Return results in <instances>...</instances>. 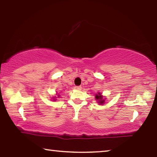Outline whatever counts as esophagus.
<instances>
[{
	"instance_id": "34e87169",
	"label": "esophagus",
	"mask_w": 157,
	"mask_h": 157,
	"mask_svg": "<svg viewBox=\"0 0 157 157\" xmlns=\"http://www.w3.org/2000/svg\"><path fill=\"white\" fill-rule=\"evenodd\" d=\"M75 89L77 90H80L82 89V86H75Z\"/></svg>"
}]
</instances>
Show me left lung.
<instances>
[{"mask_svg":"<svg viewBox=\"0 0 157 157\" xmlns=\"http://www.w3.org/2000/svg\"><path fill=\"white\" fill-rule=\"evenodd\" d=\"M95 98H96V100H99L98 101V102L100 103V104H103V103H104V102H105V100H102V95H101V94H97L96 95H95Z\"/></svg>","mask_w":157,"mask_h":157,"instance_id":"obj_1","label":"left lung"}]
</instances>
